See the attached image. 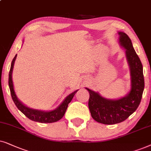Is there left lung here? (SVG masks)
<instances>
[{"instance_id": "1", "label": "left lung", "mask_w": 151, "mask_h": 151, "mask_svg": "<svg viewBox=\"0 0 151 151\" xmlns=\"http://www.w3.org/2000/svg\"><path fill=\"white\" fill-rule=\"evenodd\" d=\"M119 43L125 50L130 68V90L123 97L116 99L104 97L98 92L88 88V101L91 116L96 122L104 124H115L126 120L137 110L144 89L143 66L134 51L131 40L123 32H118Z\"/></svg>"}]
</instances>
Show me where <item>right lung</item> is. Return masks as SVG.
I'll list each match as a JSON object with an SVG mask.
<instances>
[{"instance_id":"add662e5","label":"right lung","mask_w":151,"mask_h":151,"mask_svg":"<svg viewBox=\"0 0 151 151\" xmlns=\"http://www.w3.org/2000/svg\"><path fill=\"white\" fill-rule=\"evenodd\" d=\"M17 55H16L11 63V68H10L9 73V87L10 92H11L12 97L13 101L18 109L23 112L27 118L34 122H40V123H53V122L59 121L65 114V112L68 108V104L72 101V98L74 97V94L78 91V90L72 92L69 95L66 96L63 101H62V103L54 110L45 111V110L34 109V108L28 107L21 101H20L19 98L17 97V94H16L14 88L12 72L16 59H17Z\"/></svg>"}]
</instances>
